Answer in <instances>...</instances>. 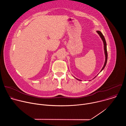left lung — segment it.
Segmentation results:
<instances>
[{
    "label": "left lung",
    "mask_w": 126,
    "mask_h": 126,
    "mask_svg": "<svg viewBox=\"0 0 126 126\" xmlns=\"http://www.w3.org/2000/svg\"><path fill=\"white\" fill-rule=\"evenodd\" d=\"M97 32L98 33V34L100 35V37L101 38V39H102V40H103V43H104V51H105V63H104V66H103V67L102 68V69H101V72L104 69V68L105 67V66H106V64H107V59H108V53H107V44H106V40H105V37H104V35H103V34L102 33V32H101V31H97ZM97 77V76L95 77V78H96ZM77 80H79V81H81V80H79V79H78L77 78H76Z\"/></svg>",
    "instance_id": "obj_1"
}]
</instances>
